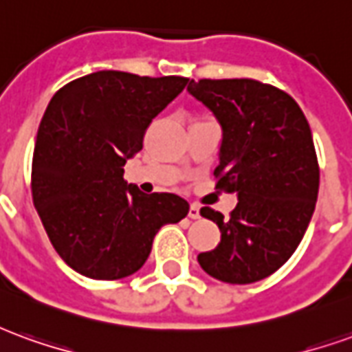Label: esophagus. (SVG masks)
<instances>
[{"label":"esophagus","instance_id":"obj_1","mask_svg":"<svg viewBox=\"0 0 352 352\" xmlns=\"http://www.w3.org/2000/svg\"><path fill=\"white\" fill-rule=\"evenodd\" d=\"M188 217H190V219H199V207L192 204L190 209H188Z\"/></svg>","mask_w":352,"mask_h":352}]
</instances>
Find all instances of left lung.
I'll return each mask as SVG.
<instances>
[{"instance_id":"8db88e82","label":"left lung","mask_w":352,"mask_h":352,"mask_svg":"<svg viewBox=\"0 0 352 352\" xmlns=\"http://www.w3.org/2000/svg\"><path fill=\"white\" fill-rule=\"evenodd\" d=\"M217 122V188L237 194L230 219L204 207L217 222L221 243L198 254L211 277L249 285L270 277L302 241L315 211L318 164L307 118L287 92L252 79L188 82Z\"/></svg>"}]
</instances>
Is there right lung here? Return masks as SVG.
<instances>
[{
	"label": "right lung",
	"mask_w": 352,
	"mask_h": 352,
	"mask_svg": "<svg viewBox=\"0 0 352 352\" xmlns=\"http://www.w3.org/2000/svg\"><path fill=\"white\" fill-rule=\"evenodd\" d=\"M186 77L96 72L60 88L43 115L32 164L34 206L50 243L75 272L115 280L145 264L156 232L188 214L177 194H143L124 164Z\"/></svg>",
	"instance_id": "obj_1"
}]
</instances>
